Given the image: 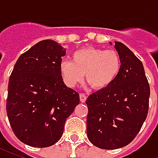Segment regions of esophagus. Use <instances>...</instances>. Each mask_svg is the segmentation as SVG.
<instances>
[{"label":"esophagus","instance_id":"obj_1","mask_svg":"<svg viewBox=\"0 0 158 158\" xmlns=\"http://www.w3.org/2000/svg\"><path fill=\"white\" fill-rule=\"evenodd\" d=\"M79 99H80V102H85L86 96L84 93H80V94H79Z\"/></svg>","mask_w":158,"mask_h":158}]
</instances>
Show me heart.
<instances>
[{"instance_id": "b5f03b06", "label": "heart", "mask_w": 158, "mask_h": 158, "mask_svg": "<svg viewBox=\"0 0 158 158\" xmlns=\"http://www.w3.org/2000/svg\"><path fill=\"white\" fill-rule=\"evenodd\" d=\"M121 67V57L117 52L89 47L73 52L72 62L62 60L59 69L63 81L69 87H74L81 82L85 74L92 87L102 89L116 79Z\"/></svg>"}]
</instances>
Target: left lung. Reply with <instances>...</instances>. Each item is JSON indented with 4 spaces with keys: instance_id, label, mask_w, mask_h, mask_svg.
Segmentation results:
<instances>
[{
    "instance_id": "obj_1",
    "label": "left lung",
    "mask_w": 158,
    "mask_h": 158,
    "mask_svg": "<svg viewBox=\"0 0 158 158\" xmlns=\"http://www.w3.org/2000/svg\"><path fill=\"white\" fill-rule=\"evenodd\" d=\"M114 48L122 62L118 75L109 86L86 100L88 139L106 150L129 145L141 129L149 109L150 86L142 62L121 42L115 41Z\"/></svg>"
}]
</instances>
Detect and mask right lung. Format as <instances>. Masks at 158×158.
Masks as SVG:
<instances>
[{
	"label": "right lung",
	"instance_id": "1",
	"mask_svg": "<svg viewBox=\"0 0 158 158\" xmlns=\"http://www.w3.org/2000/svg\"><path fill=\"white\" fill-rule=\"evenodd\" d=\"M66 49L44 40L23 53L8 84L6 113L19 140L34 147H47L61 139L64 124L79 95L66 85L59 65Z\"/></svg>",
	"mask_w": 158,
	"mask_h": 158
}]
</instances>
